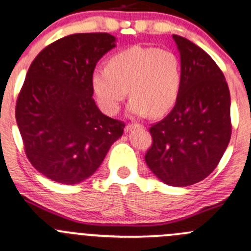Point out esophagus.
Returning <instances> with one entry per match:
<instances>
[{
	"instance_id": "obj_1",
	"label": "esophagus",
	"mask_w": 251,
	"mask_h": 251,
	"mask_svg": "<svg viewBox=\"0 0 251 251\" xmlns=\"http://www.w3.org/2000/svg\"><path fill=\"white\" fill-rule=\"evenodd\" d=\"M138 127H140L139 124H133V123H130V124H127V126H126V128H124V130H126V132H130V130L135 129V128H138Z\"/></svg>"
}]
</instances>
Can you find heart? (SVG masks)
<instances>
[{"instance_id": "heart-1", "label": "heart", "mask_w": 251, "mask_h": 251, "mask_svg": "<svg viewBox=\"0 0 251 251\" xmlns=\"http://www.w3.org/2000/svg\"><path fill=\"white\" fill-rule=\"evenodd\" d=\"M181 81L180 61L173 51L139 45L117 52L107 68L92 73L94 92L108 114L119 111L129 88L132 116H164L177 102Z\"/></svg>"}]
</instances>
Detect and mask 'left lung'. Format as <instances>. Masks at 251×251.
<instances>
[{
	"label": "left lung",
	"mask_w": 251,
	"mask_h": 251,
	"mask_svg": "<svg viewBox=\"0 0 251 251\" xmlns=\"http://www.w3.org/2000/svg\"><path fill=\"white\" fill-rule=\"evenodd\" d=\"M181 59V91L173 111L152 124L145 163L166 185L183 187L218 165L231 135L230 94L213 59L195 43L173 35Z\"/></svg>",
	"instance_id": "8db88e82"
}]
</instances>
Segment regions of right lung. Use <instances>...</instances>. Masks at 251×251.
Wrapping results in <instances>:
<instances>
[{
    "label": "right lung",
    "mask_w": 251,
    "mask_h": 251,
    "mask_svg": "<svg viewBox=\"0 0 251 251\" xmlns=\"http://www.w3.org/2000/svg\"><path fill=\"white\" fill-rule=\"evenodd\" d=\"M116 47L108 33H77L42 50L30 64L16 103L25 155L52 181L75 185L90 177L124 123L104 116L92 99V73Z\"/></svg>",
    "instance_id": "1"
}]
</instances>
